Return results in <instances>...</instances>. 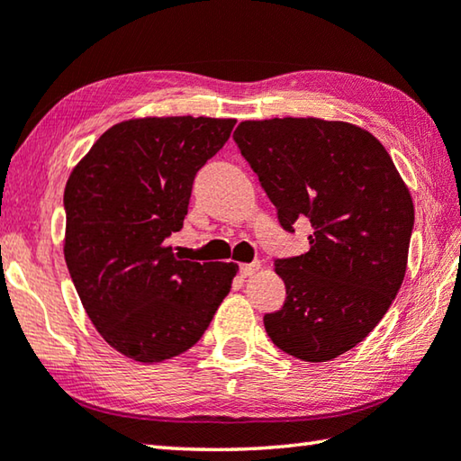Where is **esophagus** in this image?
Listing matches in <instances>:
<instances>
[{
    "label": "esophagus",
    "instance_id": "34e87169",
    "mask_svg": "<svg viewBox=\"0 0 461 461\" xmlns=\"http://www.w3.org/2000/svg\"><path fill=\"white\" fill-rule=\"evenodd\" d=\"M259 270V262H252V264H241L240 266V274L244 276V278H248V276H252L254 272Z\"/></svg>",
    "mask_w": 461,
    "mask_h": 461
}]
</instances>
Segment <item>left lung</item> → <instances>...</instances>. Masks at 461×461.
I'll use <instances>...</instances> for the list:
<instances>
[{
  "instance_id": "left-lung-1",
  "label": "left lung",
  "mask_w": 461,
  "mask_h": 461,
  "mask_svg": "<svg viewBox=\"0 0 461 461\" xmlns=\"http://www.w3.org/2000/svg\"><path fill=\"white\" fill-rule=\"evenodd\" d=\"M238 149L294 233L308 220L311 249L274 259L286 284L278 312L264 316L284 353L324 363L357 347L389 311L405 278L413 202L384 147L339 121H246Z\"/></svg>"
}]
</instances>
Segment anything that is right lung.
<instances>
[{
    "label": "right lung",
    "instance_id": "add662e5",
    "mask_svg": "<svg viewBox=\"0 0 461 461\" xmlns=\"http://www.w3.org/2000/svg\"><path fill=\"white\" fill-rule=\"evenodd\" d=\"M233 119L167 116L114 124L64 191V258L103 339L139 363H161L203 337L236 264L189 262L165 244L183 228L197 171Z\"/></svg>",
    "mask_w": 461,
    "mask_h": 461
}]
</instances>
